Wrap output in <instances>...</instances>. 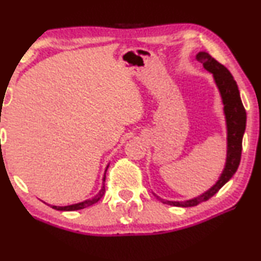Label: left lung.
Segmentation results:
<instances>
[{
  "instance_id": "1",
  "label": "left lung",
  "mask_w": 261,
  "mask_h": 261,
  "mask_svg": "<svg viewBox=\"0 0 261 261\" xmlns=\"http://www.w3.org/2000/svg\"><path fill=\"white\" fill-rule=\"evenodd\" d=\"M196 59L202 62L203 67L207 71L212 72L214 75L215 83L218 85L220 93H221L223 105H225V115L227 122V131H228V150H227V161L226 167L223 169L219 181L213 186L208 192L202 195L195 197L193 200L183 201H167L159 197L161 202L176 205V207H194L201 202H204L214 196L227 182L232 178L236 174L238 168H239L241 160V150H242V137L246 129V110L242 105L240 92L238 89L237 82L234 80L233 75L222 64L216 61L211 54L205 52H200L196 56Z\"/></svg>"
}]
</instances>
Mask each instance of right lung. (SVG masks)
I'll return each mask as SVG.
<instances>
[{
  "label": "right lung",
  "instance_id": "1",
  "mask_svg": "<svg viewBox=\"0 0 261 261\" xmlns=\"http://www.w3.org/2000/svg\"><path fill=\"white\" fill-rule=\"evenodd\" d=\"M102 181L105 182V176H104V179ZM105 194V185L102 186V188L100 189V192H99L97 195H95L93 199L91 200H87V201H84V202H80V203H76V204H71V205H65V207H58V205H50V207L57 209V211H66V212H71V211H78V209H84L86 207H90V205H92L94 203H97L99 200L101 199L102 195Z\"/></svg>",
  "mask_w": 261,
  "mask_h": 261
}]
</instances>
